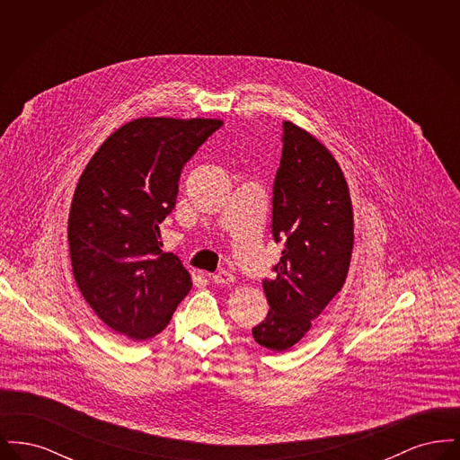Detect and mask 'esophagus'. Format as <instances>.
<instances>
[{
  "instance_id": "obj_1",
  "label": "esophagus",
  "mask_w": 460,
  "mask_h": 460,
  "mask_svg": "<svg viewBox=\"0 0 460 460\" xmlns=\"http://www.w3.org/2000/svg\"><path fill=\"white\" fill-rule=\"evenodd\" d=\"M212 283L217 286L233 285L234 283V276L231 272H227V270H220V272L212 276Z\"/></svg>"
}]
</instances>
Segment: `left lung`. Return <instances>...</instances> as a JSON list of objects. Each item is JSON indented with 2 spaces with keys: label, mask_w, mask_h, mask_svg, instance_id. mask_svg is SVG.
Segmentation results:
<instances>
[{
  "label": "left lung",
  "mask_w": 460,
  "mask_h": 460,
  "mask_svg": "<svg viewBox=\"0 0 460 460\" xmlns=\"http://www.w3.org/2000/svg\"><path fill=\"white\" fill-rule=\"evenodd\" d=\"M272 236L285 240L276 278L263 279L269 312L252 329L270 351L295 347L345 285L353 250L347 179L328 148L286 120L274 181Z\"/></svg>",
  "instance_id": "1"
}]
</instances>
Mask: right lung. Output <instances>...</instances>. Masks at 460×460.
Wrapping results in <instances>:
<instances>
[{"label":"right lung","mask_w":460,"mask_h":460,"mask_svg":"<svg viewBox=\"0 0 460 460\" xmlns=\"http://www.w3.org/2000/svg\"><path fill=\"white\" fill-rule=\"evenodd\" d=\"M219 119L141 117L111 132L79 177L68 214L74 279L93 312L145 341L167 328L191 289L162 250L158 224L175 207L179 175Z\"/></svg>","instance_id":"add662e5"}]
</instances>
